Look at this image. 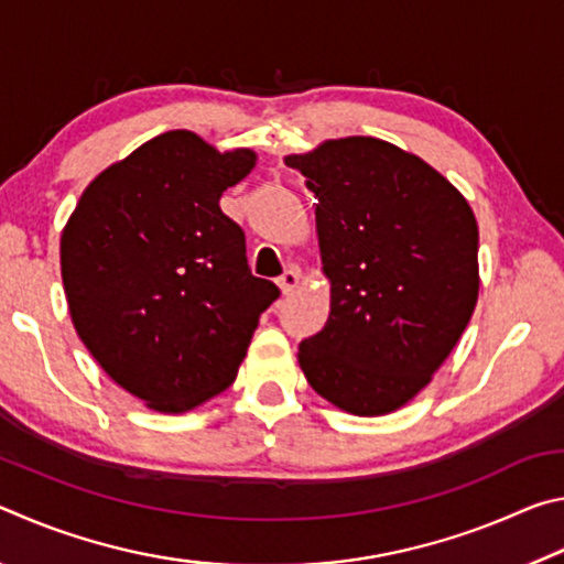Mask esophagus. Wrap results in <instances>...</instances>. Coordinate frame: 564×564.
<instances>
[{"label": "esophagus", "mask_w": 564, "mask_h": 564, "mask_svg": "<svg viewBox=\"0 0 564 564\" xmlns=\"http://www.w3.org/2000/svg\"><path fill=\"white\" fill-rule=\"evenodd\" d=\"M299 281H301V269H299V265H291V269H285L279 275V289L283 291V295H289V293L295 291Z\"/></svg>", "instance_id": "esophagus-1"}]
</instances>
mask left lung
Listing matches in <instances>:
<instances>
[{
    "label": "left lung",
    "mask_w": 564,
    "mask_h": 564,
    "mask_svg": "<svg viewBox=\"0 0 564 564\" xmlns=\"http://www.w3.org/2000/svg\"><path fill=\"white\" fill-rule=\"evenodd\" d=\"M316 194L330 316L299 346L305 380L352 415L393 413L423 390L475 311L477 221L451 181L373 137L285 156Z\"/></svg>",
    "instance_id": "obj_1"
}]
</instances>
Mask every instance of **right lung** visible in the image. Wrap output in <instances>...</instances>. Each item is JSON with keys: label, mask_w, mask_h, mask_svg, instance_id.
<instances>
[{"label": "right lung", "mask_w": 564, "mask_h": 564, "mask_svg": "<svg viewBox=\"0 0 564 564\" xmlns=\"http://www.w3.org/2000/svg\"><path fill=\"white\" fill-rule=\"evenodd\" d=\"M251 149L166 131L84 188L62 231L72 323L107 376L159 413L234 383L279 285L256 279L243 228L218 202L251 174Z\"/></svg>", "instance_id": "1"}]
</instances>
